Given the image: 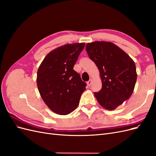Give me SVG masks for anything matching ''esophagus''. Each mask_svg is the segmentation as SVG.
<instances>
[{
    "instance_id": "esophagus-1",
    "label": "esophagus",
    "mask_w": 156,
    "mask_h": 156,
    "mask_svg": "<svg viewBox=\"0 0 156 156\" xmlns=\"http://www.w3.org/2000/svg\"><path fill=\"white\" fill-rule=\"evenodd\" d=\"M92 79H90L89 81L87 82V85L88 87H90L91 84H92Z\"/></svg>"
}]
</instances>
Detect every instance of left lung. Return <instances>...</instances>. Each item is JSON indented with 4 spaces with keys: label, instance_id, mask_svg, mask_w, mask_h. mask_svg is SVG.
<instances>
[{
    "label": "left lung",
    "instance_id": "obj_1",
    "mask_svg": "<svg viewBox=\"0 0 156 156\" xmlns=\"http://www.w3.org/2000/svg\"><path fill=\"white\" fill-rule=\"evenodd\" d=\"M86 51L100 71L101 79V89L94 96L105 109L115 110L133 92L137 77L134 61L111 41L88 43Z\"/></svg>",
    "mask_w": 156,
    "mask_h": 156
}]
</instances>
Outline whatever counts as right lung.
<instances>
[{
  "mask_svg": "<svg viewBox=\"0 0 156 156\" xmlns=\"http://www.w3.org/2000/svg\"><path fill=\"white\" fill-rule=\"evenodd\" d=\"M85 43L68 44L45 56L37 72L36 83L42 100L60 115L73 112L79 103L87 84L73 70Z\"/></svg>",
  "mask_w": 156,
  "mask_h": 156,
  "instance_id": "obj_1",
  "label": "right lung"
}]
</instances>
